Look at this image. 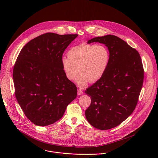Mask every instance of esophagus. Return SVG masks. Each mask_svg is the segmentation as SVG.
<instances>
[{
  "label": "esophagus",
  "mask_w": 158,
  "mask_h": 158,
  "mask_svg": "<svg viewBox=\"0 0 158 158\" xmlns=\"http://www.w3.org/2000/svg\"><path fill=\"white\" fill-rule=\"evenodd\" d=\"M82 94H83L82 90L81 89H77V95H78V96H81V95Z\"/></svg>",
  "instance_id": "1"
}]
</instances>
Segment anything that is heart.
I'll return each mask as SVG.
<instances>
[{
    "instance_id": "b5f03b06",
    "label": "heart",
    "mask_w": 158,
    "mask_h": 158,
    "mask_svg": "<svg viewBox=\"0 0 158 158\" xmlns=\"http://www.w3.org/2000/svg\"><path fill=\"white\" fill-rule=\"evenodd\" d=\"M109 60V51L104 45L82 44L71 48L68 57H62L61 64L67 79L73 80L79 73L76 82L79 86H84L88 82L93 83L101 78Z\"/></svg>"
}]
</instances>
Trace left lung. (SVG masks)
I'll list each match as a JSON object with an SVG mask.
<instances>
[{
  "label": "left lung",
  "instance_id": "8db88e82",
  "mask_svg": "<svg viewBox=\"0 0 158 158\" xmlns=\"http://www.w3.org/2000/svg\"><path fill=\"white\" fill-rule=\"evenodd\" d=\"M107 47L110 60L104 75L85 93L91 103L85 110L87 121L94 127L107 130L126 119L137 105L144 80L141 56L119 37L107 35L94 37Z\"/></svg>",
  "mask_w": 158,
  "mask_h": 158
}]
</instances>
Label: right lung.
Returning <instances> with one entry per match:
<instances>
[{
    "instance_id": "right-lung-1",
    "label": "right lung",
    "mask_w": 158,
    "mask_h": 158,
    "mask_svg": "<svg viewBox=\"0 0 158 158\" xmlns=\"http://www.w3.org/2000/svg\"><path fill=\"white\" fill-rule=\"evenodd\" d=\"M77 35L42 34L27 43L17 58L13 69L15 97L35 125L46 126L59 120L77 96V87L66 77L61 59Z\"/></svg>"
}]
</instances>
